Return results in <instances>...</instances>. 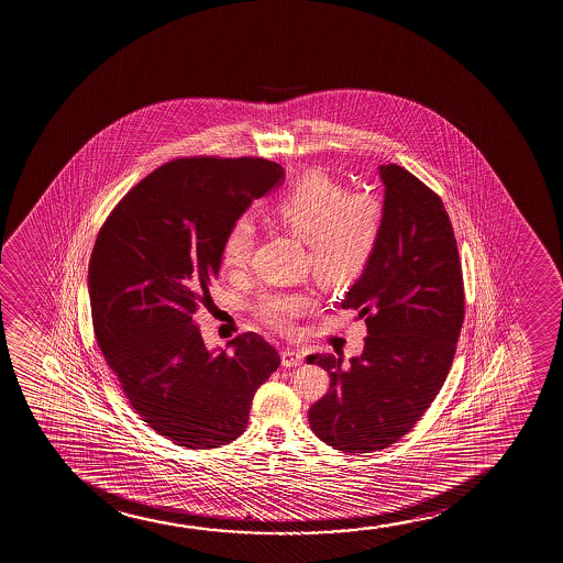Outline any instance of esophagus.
Listing matches in <instances>:
<instances>
[{"mask_svg":"<svg viewBox=\"0 0 563 563\" xmlns=\"http://www.w3.org/2000/svg\"><path fill=\"white\" fill-rule=\"evenodd\" d=\"M280 360H283L285 367H298V365L303 363V354H301L300 350L285 347V350L280 352Z\"/></svg>","mask_w":563,"mask_h":563,"instance_id":"obj_1","label":"esophagus"}]
</instances>
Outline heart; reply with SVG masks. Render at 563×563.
Returning a JSON list of instances; mask_svg holds the SVG:
<instances>
[{
	"instance_id": "b5f03b06",
	"label": "heart",
	"mask_w": 563,
	"mask_h": 563,
	"mask_svg": "<svg viewBox=\"0 0 563 563\" xmlns=\"http://www.w3.org/2000/svg\"><path fill=\"white\" fill-rule=\"evenodd\" d=\"M275 223L308 244L311 265L327 285H347L362 275L383 232V203L371 194H350L339 180L309 170L278 194L271 208ZM254 224L239 219L223 240L221 260L229 271L246 269L254 252ZM311 308L303 292H267L257 301L265 323L288 331Z\"/></svg>"
}]
</instances>
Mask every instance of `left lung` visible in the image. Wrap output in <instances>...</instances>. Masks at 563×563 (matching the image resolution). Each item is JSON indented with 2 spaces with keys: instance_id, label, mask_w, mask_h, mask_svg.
<instances>
[{
  "instance_id": "obj_1",
  "label": "left lung",
  "mask_w": 563,
  "mask_h": 563,
  "mask_svg": "<svg viewBox=\"0 0 563 563\" xmlns=\"http://www.w3.org/2000/svg\"><path fill=\"white\" fill-rule=\"evenodd\" d=\"M385 185L377 250L342 309L365 317L363 354L309 355L331 390L309 408V427L329 446L362 454L413 429L444 385L463 323L462 265L439 196L400 165H380Z\"/></svg>"
}]
</instances>
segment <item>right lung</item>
<instances>
[{"label": "right lung", "mask_w": 563, "mask_h": 563, "mask_svg": "<svg viewBox=\"0 0 563 563\" xmlns=\"http://www.w3.org/2000/svg\"><path fill=\"white\" fill-rule=\"evenodd\" d=\"M283 183L285 169L265 159H177L140 180L96 239V339L140 419L177 446L239 439L255 390L280 365L255 332L209 350L194 313L219 277L231 224Z\"/></svg>", "instance_id": "right-lung-1"}]
</instances>
